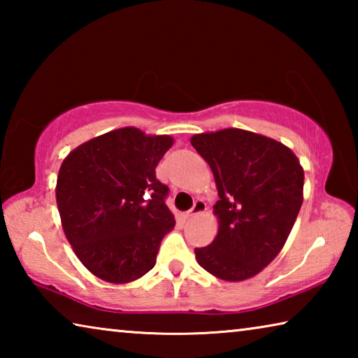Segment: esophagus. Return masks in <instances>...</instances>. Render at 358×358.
<instances>
[{"label": "esophagus", "mask_w": 358, "mask_h": 358, "mask_svg": "<svg viewBox=\"0 0 358 358\" xmlns=\"http://www.w3.org/2000/svg\"><path fill=\"white\" fill-rule=\"evenodd\" d=\"M205 210H207V203H205L203 201H197L196 203H194V207L189 211H187L186 217H192L196 215H201V213H203Z\"/></svg>", "instance_id": "34e87169"}]
</instances>
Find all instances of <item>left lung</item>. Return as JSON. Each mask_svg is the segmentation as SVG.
Masks as SVG:
<instances>
[{
  "label": "left lung",
  "mask_w": 358,
  "mask_h": 358,
  "mask_svg": "<svg viewBox=\"0 0 358 358\" xmlns=\"http://www.w3.org/2000/svg\"><path fill=\"white\" fill-rule=\"evenodd\" d=\"M213 172L220 201L217 234L196 259L222 281L259 275L281 252L303 202L305 172L286 145L257 132L227 128L191 137Z\"/></svg>",
  "instance_id": "1"
}]
</instances>
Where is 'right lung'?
Masks as SVG:
<instances>
[{
  "instance_id": "right-lung-1",
  "label": "right lung",
  "mask_w": 358,
  "mask_h": 358,
  "mask_svg": "<svg viewBox=\"0 0 358 358\" xmlns=\"http://www.w3.org/2000/svg\"><path fill=\"white\" fill-rule=\"evenodd\" d=\"M172 145L171 136L126 126L90 138L63 159L55 187L62 226L99 280L132 282L155 266L175 226L164 202L169 187L155 172Z\"/></svg>"
}]
</instances>
